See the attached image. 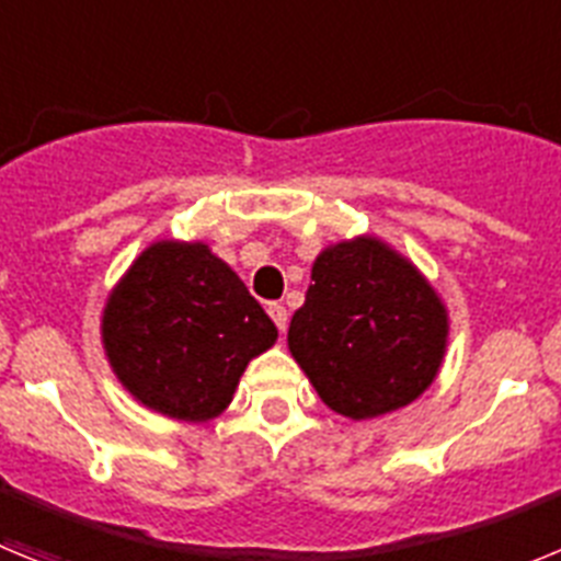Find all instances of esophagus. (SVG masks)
Masks as SVG:
<instances>
[{
    "mask_svg": "<svg viewBox=\"0 0 561 561\" xmlns=\"http://www.w3.org/2000/svg\"><path fill=\"white\" fill-rule=\"evenodd\" d=\"M266 311H270V317H272V320H275L277 329L284 331V329H286V323H289V311H286V306H280V304H270V309H266Z\"/></svg>",
    "mask_w": 561,
    "mask_h": 561,
    "instance_id": "obj_1",
    "label": "esophagus"
}]
</instances>
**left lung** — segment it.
I'll list each match as a JSON object with an SVG mask.
<instances>
[{
	"label": "left lung",
	"mask_w": 561,
	"mask_h": 561,
	"mask_svg": "<svg viewBox=\"0 0 561 561\" xmlns=\"http://www.w3.org/2000/svg\"><path fill=\"white\" fill-rule=\"evenodd\" d=\"M447 334V309L427 277L385 241L362 236L317 255L289 351L334 413L362 421L433 385Z\"/></svg>",
	"instance_id": "1"
}]
</instances>
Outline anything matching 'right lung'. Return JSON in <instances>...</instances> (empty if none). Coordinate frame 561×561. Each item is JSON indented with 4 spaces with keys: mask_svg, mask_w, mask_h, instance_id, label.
<instances>
[{
    "mask_svg": "<svg viewBox=\"0 0 561 561\" xmlns=\"http://www.w3.org/2000/svg\"><path fill=\"white\" fill-rule=\"evenodd\" d=\"M103 348L123 388L153 413L216 419L277 329L241 277L202 241H157L103 309Z\"/></svg>",
    "mask_w": 561,
    "mask_h": 561,
    "instance_id": "1",
    "label": "right lung"
}]
</instances>
